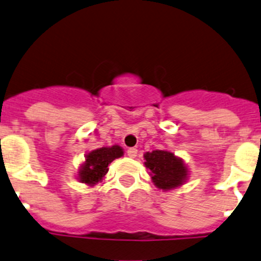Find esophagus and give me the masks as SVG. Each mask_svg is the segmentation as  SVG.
Wrapping results in <instances>:
<instances>
[{
	"mask_svg": "<svg viewBox=\"0 0 261 261\" xmlns=\"http://www.w3.org/2000/svg\"><path fill=\"white\" fill-rule=\"evenodd\" d=\"M127 156L131 159L136 158V156H138V149H135V147H130V149L127 150Z\"/></svg>",
	"mask_w": 261,
	"mask_h": 261,
	"instance_id": "34e87169",
	"label": "esophagus"
}]
</instances>
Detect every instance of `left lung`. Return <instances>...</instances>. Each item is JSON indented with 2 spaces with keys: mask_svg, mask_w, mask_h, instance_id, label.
<instances>
[{
  "mask_svg": "<svg viewBox=\"0 0 261 261\" xmlns=\"http://www.w3.org/2000/svg\"><path fill=\"white\" fill-rule=\"evenodd\" d=\"M144 165L150 170L153 185L163 191L182 186L189 179V169L184 160L169 150L145 152Z\"/></svg>",
  "mask_w": 261,
  "mask_h": 261,
  "instance_id": "1",
  "label": "left lung"
}]
</instances>
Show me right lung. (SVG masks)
I'll return each mask as SVG.
<instances>
[{
    "label": "right lung",
    "instance_id": "right-lung-1",
    "mask_svg": "<svg viewBox=\"0 0 261 261\" xmlns=\"http://www.w3.org/2000/svg\"><path fill=\"white\" fill-rule=\"evenodd\" d=\"M122 155L123 149L119 145L103 146L87 152L85 155V161L77 171L79 181L89 186H95L106 176L110 164Z\"/></svg>",
    "mask_w": 261,
    "mask_h": 261
}]
</instances>
